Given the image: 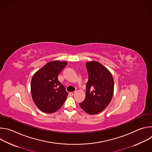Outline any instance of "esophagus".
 <instances>
[{
	"label": "esophagus",
	"instance_id": "obj_1",
	"mask_svg": "<svg viewBox=\"0 0 152 152\" xmlns=\"http://www.w3.org/2000/svg\"><path fill=\"white\" fill-rule=\"evenodd\" d=\"M75 93H76V91L70 92V93H69V96H74V95L75 94Z\"/></svg>",
	"mask_w": 152,
	"mask_h": 152
}]
</instances>
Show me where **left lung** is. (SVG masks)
Listing matches in <instances>:
<instances>
[{
  "instance_id": "1",
  "label": "left lung",
  "mask_w": 152,
  "mask_h": 152,
  "mask_svg": "<svg viewBox=\"0 0 152 152\" xmlns=\"http://www.w3.org/2000/svg\"><path fill=\"white\" fill-rule=\"evenodd\" d=\"M88 81L85 100L80 107L87 114L94 115L103 111L110 104L114 94L113 77L107 68L95 61L86 62Z\"/></svg>"
}]
</instances>
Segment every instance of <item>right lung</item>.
Masks as SVG:
<instances>
[{
  "mask_svg": "<svg viewBox=\"0 0 152 152\" xmlns=\"http://www.w3.org/2000/svg\"><path fill=\"white\" fill-rule=\"evenodd\" d=\"M67 64L66 61H50L33 75L31 84L32 97L41 111L53 113L66 100L67 92L58 77Z\"/></svg>",
  "mask_w": 152,
  "mask_h": 152,
  "instance_id": "1",
  "label": "right lung"
}]
</instances>
